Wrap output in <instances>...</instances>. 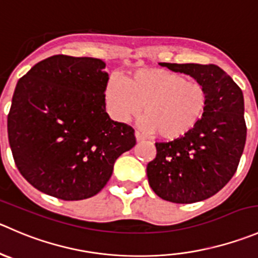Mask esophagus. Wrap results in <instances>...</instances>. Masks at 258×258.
Segmentation results:
<instances>
[{
	"mask_svg": "<svg viewBox=\"0 0 258 258\" xmlns=\"http://www.w3.org/2000/svg\"><path fill=\"white\" fill-rule=\"evenodd\" d=\"M135 136H136V140H137V141H142V140H144V137H142L141 135L139 134V132H135Z\"/></svg>",
	"mask_w": 258,
	"mask_h": 258,
	"instance_id": "1",
	"label": "esophagus"
}]
</instances>
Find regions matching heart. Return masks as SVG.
<instances>
[{
  "label": "heart",
  "instance_id": "heart-1",
  "mask_svg": "<svg viewBox=\"0 0 258 258\" xmlns=\"http://www.w3.org/2000/svg\"><path fill=\"white\" fill-rule=\"evenodd\" d=\"M106 97L118 121L136 116L144 106L140 124L162 140L186 136L198 126L208 104V92L201 83L164 69H144L124 81L109 79Z\"/></svg>",
  "mask_w": 258,
  "mask_h": 258
}]
</instances>
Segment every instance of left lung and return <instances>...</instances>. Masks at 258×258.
<instances>
[{
    "label": "left lung",
    "mask_w": 258,
    "mask_h": 258,
    "mask_svg": "<svg viewBox=\"0 0 258 258\" xmlns=\"http://www.w3.org/2000/svg\"><path fill=\"white\" fill-rule=\"evenodd\" d=\"M162 67L192 77L208 92L203 118L190 134L156 142V156L147 164V179L155 194L171 203L206 201L234 175L246 144L244 101L241 88L214 64Z\"/></svg>",
    "instance_id": "1"
}]
</instances>
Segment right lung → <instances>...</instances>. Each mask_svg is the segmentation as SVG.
<instances>
[{"label": "right lung", "mask_w": 258, "mask_h": 258, "mask_svg": "<svg viewBox=\"0 0 258 258\" xmlns=\"http://www.w3.org/2000/svg\"><path fill=\"white\" fill-rule=\"evenodd\" d=\"M104 67L96 57L54 55L17 82L7 116L10 147L22 176L47 196H96L114 161L136 145L135 130L106 112Z\"/></svg>", "instance_id": "1"}]
</instances>
